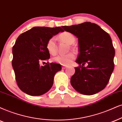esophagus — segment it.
Instances as JSON below:
<instances>
[{"instance_id":"obj_1","label":"esophagus","mask_w":122,"mask_h":122,"mask_svg":"<svg viewBox=\"0 0 122 122\" xmlns=\"http://www.w3.org/2000/svg\"><path fill=\"white\" fill-rule=\"evenodd\" d=\"M67 67V66H62V68L63 69H65Z\"/></svg>"}]
</instances>
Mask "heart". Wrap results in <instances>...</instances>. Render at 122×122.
<instances>
[{"label": "heart", "mask_w": 122, "mask_h": 122, "mask_svg": "<svg viewBox=\"0 0 122 122\" xmlns=\"http://www.w3.org/2000/svg\"><path fill=\"white\" fill-rule=\"evenodd\" d=\"M59 40L69 45L73 44L75 41V37L72 34L67 31L61 33L58 36ZM46 49L50 54L52 55H55L57 52V45L55 38H51L47 41L46 43ZM75 58V55L72 52L65 54V55H59L54 57L52 61L57 63L61 65H68L73 61Z\"/></svg>", "instance_id": "b5f03b06"}]
</instances>
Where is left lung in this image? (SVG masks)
I'll return each instance as SVG.
<instances>
[{
	"mask_svg": "<svg viewBox=\"0 0 122 122\" xmlns=\"http://www.w3.org/2000/svg\"><path fill=\"white\" fill-rule=\"evenodd\" d=\"M64 30L76 36L79 54L75 74L71 84L78 92L93 95L106 86L114 68L115 50L109 34L100 26L91 22L72 26ZM87 63L86 67H84Z\"/></svg>",
	"mask_w": 122,
	"mask_h": 122,
	"instance_id": "8db88e82",
	"label": "left lung"
}]
</instances>
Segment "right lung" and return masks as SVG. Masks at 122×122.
<instances>
[{
    "label": "right lung",
    "mask_w": 122,
    "mask_h": 122,
    "mask_svg": "<svg viewBox=\"0 0 122 122\" xmlns=\"http://www.w3.org/2000/svg\"><path fill=\"white\" fill-rule=\"evenodd\" d=\"M63 27H34L21 34L12 48V61L19 88L30 96H41L51 88L55 73L61 70V64L51 63L40 66V61L50 58L46 43Z\"/></svg>",
    "instance_id": "1"
}]
</instances>
